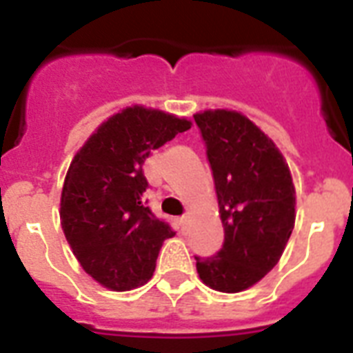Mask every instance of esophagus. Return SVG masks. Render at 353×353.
Instances as JSON below:
<instances>
[{"mask_svg": "<svg viewBox=\"0 0 353 353\" xmlns=\"http://www.w3.org/2000/svg\"><path fill=\"white\" fill-rule=\"evenodd\" d=\"M188 223H190V218H188V216H183V218H179V227H181V232L188 231Z\"/></svg>", "mask_w": 353, "mask_h": 353, "instance_id": "obj_1", "label": "esophagus"}]
</instances>
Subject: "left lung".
I'll return each instance as SVG.
<instances>
[{
    "mask_svg": "<svg viewBox=\"0 0 353 353\" xmlns=\"http://www.w3.org/2000/svg\"><path fill=\"white\" fill-rule=\"evenodd\" d=\"M207 148L223 247L194 256L203 284L238 293L262 280L282 256L295 225V187L279 148L245 115L229 110L196 113Z\"/></svg>",
    "mask_w": 353,
    "mask_h": 353,
    "instance_id": "1",
    "label": "left lung"
}]
</instances>
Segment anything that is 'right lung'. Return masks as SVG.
Here are the masks:
<instances>
[{"label":"right lung","mask_w":353,"mask_h":353,"mask_svg":"<svg viewBox=\"0 0 353 353\" xmlns=\"http://www.w3.org/2000/svg\"><path fill=\"white\" fill-rule=\"evenodd\" d=\"M190 121L159 110H122L91 135L63 181L60 220L85 273L108 290L146 284L166 238L176 234L150 210L143 165L152 150L187 132Z\"/></svg>","instance_id":"obj_1"}]
</instances>
